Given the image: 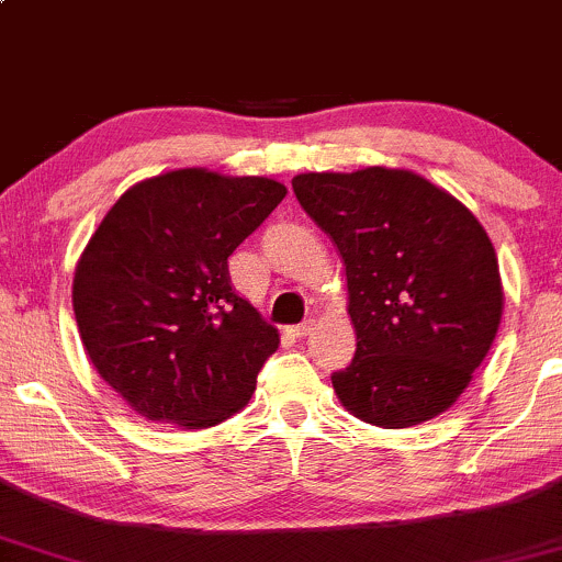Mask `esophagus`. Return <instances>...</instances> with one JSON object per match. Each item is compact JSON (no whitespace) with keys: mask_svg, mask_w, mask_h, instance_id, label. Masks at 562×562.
<instances>
[{"mask_svg":"<svg viewBox=\"0 0 562 562\" xmlns=\"http://www.w3.org/2000/svg\"><path fill=\"white\" fill-rule=\"evenodd\" d=\"M314 330V322L308 319V322H301V325H295V327H290V335H293V338H306L308 333Z\"/></svg>","mask_w":562,"mask_h":562,"instance_id":"34e87169","label":"esophagus"}]
</instances>
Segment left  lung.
Masks as SVG:
<instances>
[{
	"instance_id": "1",
	"label": "left lung",
	"mask_w": 562,
	"mask_h": 562,
	"mask_svg": "<svg viewBox=\"0 0 562 562\" xmlns=\"http://www.w3.org/2000/svg\"><path fill=\"white\" fill-rule=\"evenodd\" d=\"M301 209L346 267L357 353L335 372L338 402L378 428L447 412L492 348L505 308L499 263L465 203L415 171H308Z\"/></svg>"
}]
</instances>
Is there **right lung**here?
Returning <instances> with one entry per match:
<instances>
[{
    "instance_id": "obj_1",
    "label": "right lung",
    "mask_w": 562,
    "mask_h": 562,
    "mask_svg": "<svg viewBox=\"0 0 562 562\" xmlns=\"http://www.w3.org/2000/svg\"><path fill=\"white\" fill-rule=\"evenodd\" d=\"M285 195L267 177L166 171L128 187L89 237L76 325L137 415L198 430L250 402L280 335L232 290L227 259Z\"/></svg>"
}]
</instances>
